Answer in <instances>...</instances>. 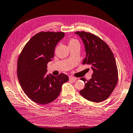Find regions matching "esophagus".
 <instances>
[{
  "label": "esophagus",
  "mask_w": 133,
  "mask_h": 133,
  "mask_svg": "<svg viewBox=\"0 0 133 133\" xmlns=\"http://www.w3.org/2000/svg\"><path fill=\"white\" fill-rule=\"evenodd\" d=\"M69 79L72 80V81H75L77 79V78L72 77V76H69Z\"/></svg>",
  "instance_id": "1"
}]
</instances>
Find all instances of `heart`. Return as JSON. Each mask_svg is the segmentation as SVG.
<instances>
[{"instance_id":"heart-1","label":"heart","mask_w":133,"mask_h":133,"mask_svg":"<svg viewBox=\"0 0 133 133\" xmlns=\"http://www.w3.org/2000/svg\"><path fill=\"white\" fill-rule=\"evenodd\" d=\"M75 44H79L78 41L75 40V39H71L69 41V45H75Z\"/></svg>"}]
</instances>
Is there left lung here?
Returning a JSON list of instances; mask_svg holds the SVG:
<instances>
[{
	"instance_id": "left-lung-1",
	"label": "left lung",
	"mask_w": 133,
	"mask_h": 133,
	"mask_svg": "<svg viewBox=\"0 0 133 133\" xmlns=\"http://www.w3.org/2000/svg\"><path fill=\"white\" fill-rule=\"evenodd\" d=\"M84 44L86 57L83 64L93 70L92 78L79 91L83 97L95 103L108 98L118 82V72L114 54L108 45L97 36L88 32H76ZM81 79L87 81L84 78Z\"/></svg>"
}]
</instances>
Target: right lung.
Wrapping results in <instances>:
<instances>
[{"mask_svg":"<svg viewBox=\"0 0 133 133\" xmlns=\"http://www.w3.org/2000/svg\"><path fill=\"white\" fill-rule=\"evenodd\" d=\"M63 32H41L31 38L18 58L17 76L23 92L34 102L44 105L58 97L62 85L69 77L46 75L47 64L54 56L56 44L64 37Z\"/></svg>","mask_w":133,"mask_h":133,"instance_id":"right-lung-1","label":"right lung"}]
</instances>
